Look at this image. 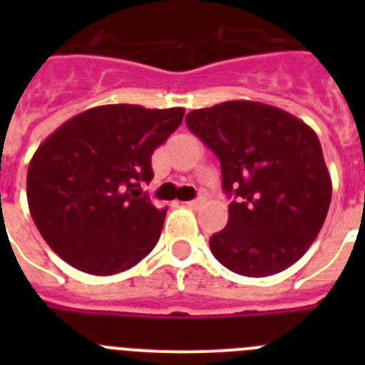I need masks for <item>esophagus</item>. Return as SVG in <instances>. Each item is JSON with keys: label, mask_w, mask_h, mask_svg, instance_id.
Wrapping results in <instances>:
<instances>
[{"label": "esophagus", "mask_w": 365, "mask_h": 365, "mask_svg": "<svg viewBox=\"0 0 365 365\" xmlns=\"http://www.w3.org/2000/svg\"><path fill=\"white\" fill-rule=\"evenodd\" d=\"M202 202H205V199L199 197V199H193V201L185 202V205H186V206H190V208H199V206H201Z\"/></svg>", "instance_id": "1"}]
</instances>
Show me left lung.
<instances>
[{"label":"left lung","mask_w":365,"mask_h":365,"mask_svg":"<svg viewBox=\"0 0 365 365\" xmlns=\"http://www.w3.org/2000/svg\"><path fill=\"white\" fill-rule=\"evenodd\" d=\"M186 125L217 155L222 190L234 199L228 225L210 237L215 259L248 278L294 265L324 227L333 193L314 131L250 100L190 111Z\"/></svg>","instance_id":"obj_1"}]
</instances>
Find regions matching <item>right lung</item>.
<instances>
[{
	"instance_id": "right-lung-1",
	"label": "right lung",
	"mask_w": 365,
	"mask_h": 365,
	"mask_svg": "<svg viewBox=\"0 0 365 365\" xmlns=\"http://www.w3.org/2000/svg\"><path fill=\"white\" fill-rule=\"evenodd\" d=\"M182 117V108L98 106L40 144L27 172L29 210L63 261L111 276L153 250L166 208H155L140 185L153 179L151 155Z\"/></svg>"
}]
</instances>
